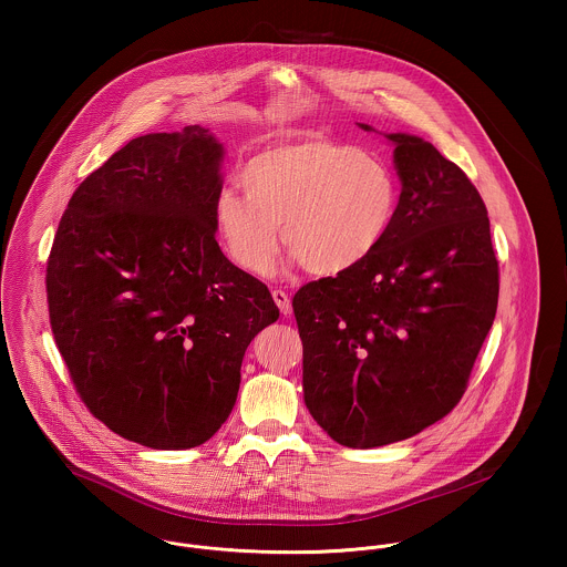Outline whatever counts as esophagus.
I'll use <instances>...</instances> for the list:
<instances>
[{"instance_id": "obj_1", "label": "esophagus", "mask_w": 567, "mask_h": 567, "mask_svg": "<svg viewBox=\"0 0 567 567\" xmlns=\"http://www.w3.org/2000/svg\"><path fill=\"white\" fill-rule=\"evenodd\" d=\"M272 299H275V303H277V308L281 310L284 317H288V315L292 312V303H290V297H288L286 290L275 288V290H272Z\"/></svg>"}]
</instances>
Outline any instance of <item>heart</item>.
Segmentation results:
<instances>
[{
  "instance_id": "b5f03b06",
  "label": "heart",
  "mask_w": 567,
  "mask_h": 567,
  "mask_svg": "<svg viewBox=\"0 0 567 567\" xmlns=\"http://www.w3.org/2000/svg\"><path fill=\"white\" fill-rule=\"evenodd\" d=\"M244 194L223 187L214 223L229 257L252 275L286 248L312 275H338L369 259L386 238L398 185L373 153L321 135L281 140L240 169Z\"/></svg>"
}]
</instances>
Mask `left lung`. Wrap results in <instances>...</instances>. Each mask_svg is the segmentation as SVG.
<instances>
[{
  "label": "left lung",
  "mask_w": 567,
  "mask_h": 567,
  "mask_svg": "<svg viewBox=\"0 0 567 567\" xmlns=\"http://www.w3.org/2000/svg\"><path fill=\"white\" fill-rule=\"evenodd\" d=\"M386 140L404 185L386 238L355 268L292 299L306 405L336 443L355 450L410 439L456 408L499 292L476 185L430 142Z\"/></svg>",
  "instance_id": "left-lung-1"
}]
</instances>
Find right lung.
Listing matches in <instances>:
<instances>
[{
  "instance_id": "obj_1",
  "label": "right lung",
  "mask_w": 567,
  "mask_h": 567,
  "mask_svg": "<svg viewBox=\"0 0 567 567\" xmlns=\"http://www.w3.org/2000/svg\"><path fill=\"white\" fill-rule=\"evenodd\" d=\"M220 159L203 126L128 142L76 187L48 259L50 324L82 404L153 450L220 430L246 347L279 319L216 243Z\"/></svg>"
}]
</instances>
